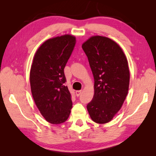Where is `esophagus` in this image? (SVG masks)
Masks as SVG:
<instances>
[{
	"label": "esophagus",
	"instance_id": "34e87169",
	"mask_svg": "<svg viewBox=\"0 0 156 156\" xmlns=\"http://www.w3.org/2000/svg\"><path fill=\"white\" fill-rule=\"evenodd\" d=\"M81 92H82V91L81 90H78V91H76V96H80V95L81 94Z\"/></svg>",
	"mask_w": 156,
	"mask_h": 156
}]
</instances>
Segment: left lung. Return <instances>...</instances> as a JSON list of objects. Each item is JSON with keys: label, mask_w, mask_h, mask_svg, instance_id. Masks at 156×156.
Instances as JSON below:
<instances>
[{"label": "left lung", "mask_w": 156, "mask_h": 156, "mask_svg": "<svg viewBox=\"0 0 156 156\" xmlns=\"http://www.w3.org/2000/svg\"><path fill=\"white\" fill-rule=\"evenodd\" d=\"M94 78V95L88 103L91 120L110 122L120 109L128 93L130 73L122 49L107 37L94 36L82 45Z\"/></svg>", "instance_id": "obj_1"}]
</instances>
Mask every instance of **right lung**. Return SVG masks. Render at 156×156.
<instances>
[{"mask_svg":"<svg viewBox=\"0 0 156 156\" xmlns=\"http://www.w3.org/2000/svg\"><path fill=\"white\" fill-rule=\"evenodd\" d=\"M75 36L66 34L50 38L36 52L30 70V86L36 107L47 122H65L72 108L65 86L64 68L76 44Z\"/></svg>","mask_w":156,"mask_h":156,"instance_id":"add662e5","label":"right lung"}]
</instances>
